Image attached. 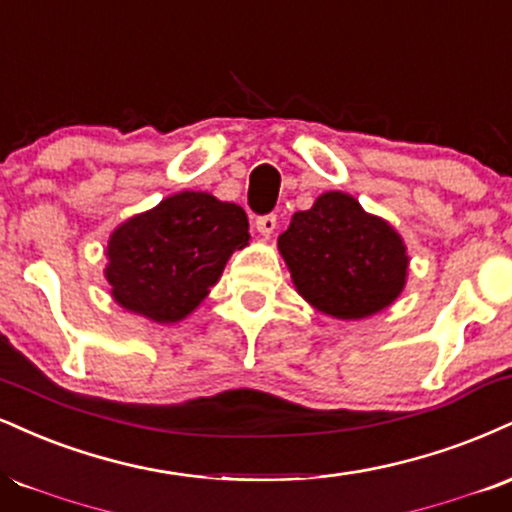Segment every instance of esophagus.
<instances>
[{
  "instance_id": "1",
  "label": "esophagus",
  "mask_w": 512,
  "mask_h": 512,
  "mask_svg": "<svg viewBox=\"0 0 512 512\" xmlns=\"http://www.w3.org/2000/svg\"><path fill=\"white\" fill-rule=\"evenodd\" d=\"M255 226H257V231H260V236L269 238L276 229V214H264V217L255 221Z\"/></svg>"
}]
</instances>
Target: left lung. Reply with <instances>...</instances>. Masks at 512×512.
I'll return each mask as SVG.
<instances>
[{
	"label": "left lung",
	"instance_id": "8db88e82",
	"mask_svg": "<svg viewBox=\"0 0 512 512\" xmlns=\"http://www.w3.org/2000/svg\"><path fill=\"white\" fill-rule=\"evenodd\" d=\"M279 250L295 291L329 317H372L405 288L410 257L403 238L341 190L295 212L279 236Z\"/></svg>",
	"mask_w": 512,
	"mask_h": 512
}]
</instances>
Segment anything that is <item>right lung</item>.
I'll return each instance as SVG.
<instances>
[{
  "mask_svg": "<svg viewBox=\"0 0 512 512\" xmlns=\"http://www.w3.org/2000/svg\"><path fill=\"white\" fill-rule=\"evenodd\" d=\"M243 207L209 193L183 190L135 214L109 236L107 276L123 310L157 324L186 319L226 262L248 245Z\"/></svg>",
  "mask_w": 512,
  "mask_h": 512,
  "instance_id": "1",
  "label": "right lung"
}]
</instances>
